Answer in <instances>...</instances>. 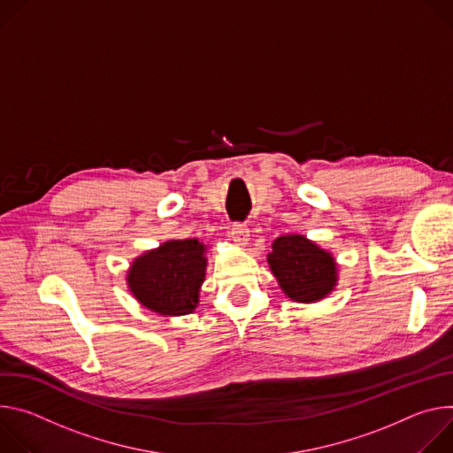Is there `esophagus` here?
Wrapping results in <instances>:
<instances>
[{"label": "esophagus", "mask_w": 453, "mask_h": 453, "mask_svg": "<svg viewBox=\"0 0 453 453\" xmlns=\"http://www.w3.org/2000/svg\"><path fill=\"white\" fill-rule=\"evenodd\" d=\"M230 237L237 242V244H246L250 239V228L244 223H234L230 228Z\"/></svg>", "instance_id": "obj_1"}]
</instances>
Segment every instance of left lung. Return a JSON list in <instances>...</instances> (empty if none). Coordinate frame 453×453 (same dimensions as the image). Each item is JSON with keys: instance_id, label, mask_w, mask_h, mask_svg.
<instances>
[{"instance_id": "left-lung-1", "label": "left lung", "mask_w": 453, "mask_h": 453, "mask_svg": "<svg viewBox=\"0 0 453 453\" xmlns=\"http://www.w3.org/2000/svg\"><path fill=\"white\" fill-rule=\"evenodd\" d=\"M268 263L284 293L296 303H315L336 284V265L331 254L303 235L275 239Z\"/></svg>"}]
</instances>
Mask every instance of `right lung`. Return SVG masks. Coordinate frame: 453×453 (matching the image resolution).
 <instances>
[{
	"label": "right lung",
	"instance_id": "1",
	"mask_svg": "<svg viewBox=\"0 0 453 453\" xmlns=\"http://www.w3.org/2000/svg\"><path fill=\"white\" fill-rule=\"evenodd\" d=\"M205 246L197 239L167 241L138 257L127 275L140 303L160 315H187L197 306L199 286L205 279Z\"/></svg>",
	"mask_w": 453,
	"mask_h": 453
}]
</instances>
